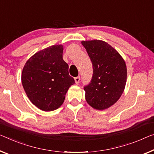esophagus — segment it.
Returning <instances> with one entry per match:
<instances>
[{
	"label": "esophagus",
	"instance_id": "1",
	"mask_svg": "<svg viewBox=\"0 0 154 154\" xmlns=\"http://www.w3.org/2000/svg\"><path fill=\"white\" fill-rule=\"evenodd\" d=\"M74 80H75V83H76V84L79 83L80 80V76H77V77H75V79H74Z\"/></svg>",
	"mask_w": 154,
	"mask_h": 154
}]
</instances>
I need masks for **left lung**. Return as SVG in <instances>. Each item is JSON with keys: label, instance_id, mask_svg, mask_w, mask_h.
<instances>
[{"label": "left lung", "instance_id": "obj_1", "mask_svg": "<svg viewBox=\"0 0 154 154\" xmlns=\"http://www.w3.org/2000/svg\"><path fill=\"white\" fill-rule=\"evenodd\" d=\"M90 58L93 75L84 86L85 99L98 110L107 109L121 96L127 80V67L123 58L107 42L98 40L82 41Z\"/></svg>", "mask_w": 154, "mask_h": 154}]
</instances>
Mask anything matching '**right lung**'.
I'll return each instance as SVG.
<instances>
[{
	"label": "right lung",
	"instance_id": "1",
	"mask_svg": "<svg viewBox=\"0 0 154 154\" xmlns=\"http://www.w3.org/2000/svg\"><path fill=\"white\" fill-rule=\"evenodd\" d=\"M63 45H53L35 54L22 72V84L31 102L42 111L60 107L75 80L63 59Z\"/></svg>",
	"mask_w": 154,
	"mask_h": 154
}]
</instances>
